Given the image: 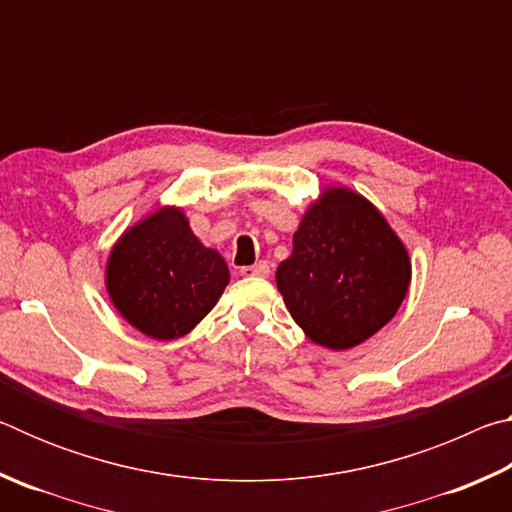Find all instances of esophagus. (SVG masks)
<instances>
[{"mask_svg": "<svg viewBox=\"0 0 512 512\" xmlns=\"http://www.w3.org/2000/svg\"><path fill=\"white\" fill-rule=\"evenodd\" d=\"M271 273V266L268 262H257L253 266H241V275L244 277H268Z\"/></svg>", "mask_w": 512, "mask_h": 512, "instance_id": "34e87169", "label": "esophagus"}]
</instances>
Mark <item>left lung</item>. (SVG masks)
Masks as SVG:
<instances>
[{
    "instance_id": "1",
    "label": "left lung",
    "mask_w": 512,
    "mask_h": 512,
    "mask_svg": "<svg viewBox=\"0 0 512 512\" xmlns=\"http://www.w3.org/2000/svg\"><path fill=\"white\" fill-rule=\"evenodd\" d=\"M400 237L366 198L334 187L302 216L275 282L296 323L318 345L348 350L384 327L409 291Z\"/></svg>"
}]
</instances>
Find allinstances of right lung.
<instances>
[{"label": "right lung", "instance_id": "add662e5", "mask_svg": "<svg viewBox=\"0 0 512 512\" xmlns=\"http://www.w3.org/2000/svg\"><path fill=\"white\" fill-rule=\"evenodd\" d=\"M228 280L225 259L194 237L176 207H162L124 232L106 271V287L119 314L158 341L192 332Z\"/></svg>", "mask_w": 512, "mask_h": 512}]
</instances>
